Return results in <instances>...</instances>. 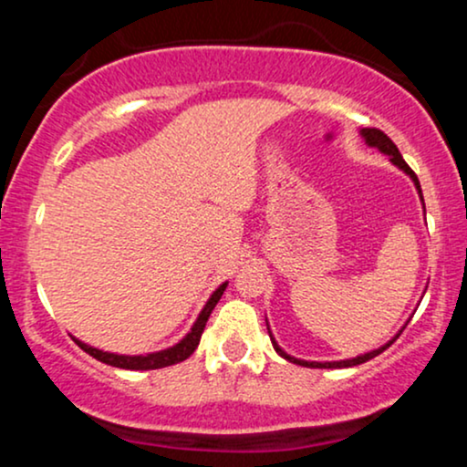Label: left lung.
<instances>
[{
    "label": "left lung",
    "instance_id": "8db88e82",
    "mask_svg": "<svg viewBox=\"0 0 467 467\" xmlns=\"http://www.w3.org/2000/svg\"><path fill=\"white\" fill-rule=\"evenodd\" d=\"M360 136L364 138V142H367L368 147H375V149H378V151H382L384 155H389L390 162H393L395 166H398V169H401V171H404L406 175H409V178L412 180V184H415L417 192H420V200L423 202L421 186H420V180H417L415 171H412L410 166L404 162V158H401L400 149L395 147V142L390 140V138L387 136V133L379 131V130H371V127H368V130H360ZM423 211H426V208H423ZM404 327H406V325H404ZM404 327H401V329H400V334H401V331H404ZM267 331H270V327H267ZM400 334L395 336V337H390V340L387 342V345H382V347H379V349H373V351H368V353H362V356L349 358V360H337V362H309V360H298V358L289 356V353H285V351L281 349V347L276 345V340H275V337H272V331H270V340H272V347H275V351L278 353V356L285 358V360L294 362V364H301V367H309V368H347V367H358V364L368 362V360H371V358L379 356V353H382L384 349H389V347L393 345L395 340H398Z\"/></svg>",
    "mask_w": 467,
    "mask_h": 467
}]
</instances>
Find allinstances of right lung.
<instances>
[{
  "label": "right lung",
  "instance_id": "obj_1",
  "mask_svg": "<svg viewBox=\"0 0 467 467\" xmlns=\"http://www.w3.org/2000/svg\"><path fill=\"white\" fill-rule=\"evenodd\" d=\"M226 287H228V281L222 283V285L213 292V296L208 298L206 305H203V309L200 312V316H197L195 325L191 327L189 334L182 337L178 345L169 347V349L147 353V356H118V353L100 351V349H96V347L85 345V342H80L78 337H72V340L77 342V345L85 353H89V356L96 358V360L109 364V367L130 368V371H151V368L171 367V364H178L182 360H186V358L192 356V351L197 349V345H200V337L203 334V327H206V323H208V316H211L213 309H215V305L219 303V298H222L223 289Z\"/></svg>",
  "mask_w": 467,
  "mask_h": 467
}]
</instances>
